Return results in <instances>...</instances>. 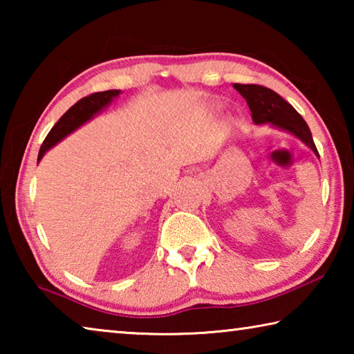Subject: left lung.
<instances>
[{
  "instance_id": "obj_1",
  "label": "left lung",
  "mask_w": 354,
  "mask_h": 354,
  "mask_svg": "<svg viewBox=\"0 0 354 354\" xmlns=\"http://www.w3.org/2000/svg\"><path fill=\"white\" fill-rule=\"evenodd\" d=\"M234 88L247 100L251 118L256 124L268 123L273 128L290 133L313 149L317 158H320L308 123L283 97L272 88L257 84H234Z\"/></svg>"
}]
</instances>
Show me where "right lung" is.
<instances>
[{
	"label": "right lung",
	"mask_w": 354,
	"mask_h": 354,
	"mask_svg": "<svg viewBox=\"0 0 354 354\" xmlns=\"http://www.w3.org/2000/svg\"><path fill=\"white\" fill-rule=\"evenodd\" d=\"M120 93H122V91L97 92L80 100L76 104L71 106L70 109L65 112L61 118H59V122L51 128L50 133H48L46 139L40 147L37 160L44 158L48 149H51L53 147L57 145V143L64 140L68 134L73 133V131H76L77 128H81L84 123L91 122V120L95 115H98L104 107L109 106Z\"/></svg>",
	"instance_id": "add662e5"
}]
</instances>
